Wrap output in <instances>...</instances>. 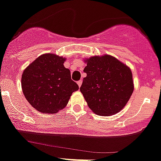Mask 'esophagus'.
<instances>
[{
	"label": "esophagus",
	"mask_w": 161,
	"mask_h": 161,
	"mask_svg": "<svg viewBox=\"0 0 161 161\" xmlns=\"http://www.w3.org/2000/svg\"><path fill=\"white\" fill-rule=\"evenodd\" d=\"M77 83H78V85H79V86L80 87V86H81V85H82V80H79V81H78V82H77Z\"/></svg>",
	"instance_id": "esophagus-1"
}]
</instances>
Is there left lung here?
<instances>
[{
  "mask_svg": "<svg viewBox=\"0 0 161 161\" xmlns=\"http://www.w3.org/2000/svg\"><path fill=\"white\" fill-rule=\"evenodd\" d=\"M86 66L80 87L89 108L99 115H112L122 110L134 91L130 68L111 55L84 60Z\"/></svg>",
  "mask_w": 161,
  "mask_h": 161,
  "instance_id": "obj_1",
  "label": "left lung"
}]
</instances>
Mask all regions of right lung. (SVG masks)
<instances>
[{
	"instance_id": "obj_1",
	"label": "right lung",
	"mask_w": 161,
	"mask_h": 161,
	"mask_svg": "<svg viewBox=\"0 0 161 161\" xmlns=\"http://www.w3.org/2000/svg\"><path fill=\"white\" fill-rule=\"evenodd\" d=\"M66 58L45 53L30 64L21 78L23 93L28 102L42 113L53 114L64 108L79 86L64 66Z\"/></svg>"
}]
</instances>
